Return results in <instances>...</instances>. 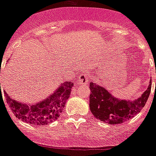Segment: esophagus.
<instances>
[{
  "label": "esophagus",
  "mask_w": 156,
  "mask_h": 156,
  "mask_svg": "<svg viewBox=\"0 0 156 156\" xmlns=\"http://www.w3.org/2000/svg\"><path fill=\"white\" fill-rule=\"evenodd\" d=\"M89 73H84V74H81L78 78V82L79 83H82V84H86L87 82H89Z\"/></svg>",
  "instance_id": "34e87169"
}]
</instances>
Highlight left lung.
<instances>
[{
    "instance_id": "left-lung-1",
    "label": "left lung",
    "mask_w": 156,
    "mask_h": 156,
    "mask_svg": "<svg viewBox=\"0 0 156 156\" xmlns=\"http://www.w3.org/2000/svg\"><path fill=\"white\" fill-rule=\"evenodd\" d=\"M150 83L142 97L134 101H126L113 97L105 88L91 82L89 84L90 111L96 119L107 124H119L127 121L144 107L151 90V80Z\"/></svg>"
}]
</instances>
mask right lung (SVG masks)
I'll return each instance as SVG.
<instances>
[{
    "label": "right lung",
    "mask_w": 156,
    "mask_h": 156,
    "mask_svg": "<svg viewBox=\"0 0 156 156\" xmlns=\"http://www.w3.org/2000/svg\"><path fill=\"white\" fill-rule=\"evenodd\" d=\"M73 84L71 81L65 82L46 99L32 105L19 103L9 98L5 92L4 94L7 103L18 119L33 125H45L58 118L70 97Z\"/></svg>",
    "instance_id": "obj_1"
}]
</instances>
